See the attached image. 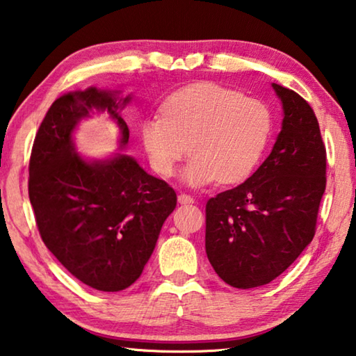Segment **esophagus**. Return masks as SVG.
I'll use <instances>...</instances> for the list:
<instances>
[{
  "label": "esophagus",
  "mask_w": 356,
  "mask_h": 356,
  "mask_svg": "<svg viewBox=\"0 0 356 356\" xmlns=\"http://www.w3.org/2000/svg\"><path fill=\"white\" fill-rule=\"evenodd\" d=\"M193 201H195L193 196H190L187 193H180L179 195V202H180V204H191V202H193Z\"/></svg>",
  "instance_id": "1"
}]
</instances>
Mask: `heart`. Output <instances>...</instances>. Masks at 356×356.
I'll use <instances>...</instances> for the list:
<instances>
[{"instance_id": "obj_1", "label": "heart", "mask_w": 356, "mask_h": 356, "mask_svg": "<svg viewBox=\"0 0 356 356\" xmlns=\"http://www.w3.org/2000/svg\"><path fill=\"white\" fill-rule=\"evenodd\" d=\"M270 125L273 117L263 101L201 81L169 95L161 114L143 122L140 138L152 168L163 177H171L190 152L193 158L184 171L185 182L236 184L255 169Z\"/></svg>"}]
</instances>
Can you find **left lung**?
I'll return each instance as SVG.
<instances>
[{
	"instance_id": "8db88e82",
	"label": "left lung",
	"mask_w": 356,
	"mask_h": 356,
	"mask_svg": "<svg viewBox=\"0 0 356 356\" xmlns=\"http://www.w3.org/2000/svg\"><path fill=\"white\" fill-rule=\"evenodd\" d=\"M284 122L273 152L244 184L206 204V253L234 289L269 284L315 236L326 188V149L312 107L273 83Z\"/></svg>"
}]
</instances>
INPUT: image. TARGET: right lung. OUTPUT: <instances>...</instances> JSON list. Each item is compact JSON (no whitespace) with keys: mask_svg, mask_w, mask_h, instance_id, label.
Instances as JSON below:
<instances>
[{"mask_svg":"<svg viewBox=\"0 0 356 356\" xmlns=\"http://www.w3.org/2000/svg\"><path fill=\"white\" fill-rule=\"evenodd\" d=\"M129 98L123 99L127 104ZM109 92L76 90L56 98L39 127L30 156L28 195L41 239L82 284L99 291L128 289L143 274L177 195L136 160L118 154L88 163L72 131L92 109L107 111L129 138Z\"/></svg>","mask_w":356,"mask_h":356,"instance_id":"obj_1","label":"right lung"}]
</instances>
